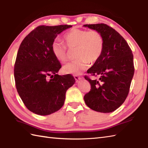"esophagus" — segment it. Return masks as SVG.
Here are the masks:
<instances>
[{
  "instance_id": "1",
  "label": "esophagus",
  "mask_w": 148,
  "mask_h": 148,
  "mask_svg": "<svg viewBox=\"0 0 148 148\" xmlns=\"http://www.w3.org/2000/svg\"><path fill=\"white\" fill-rule=\"evenodd\" d=\"M74 79H76V82H79V81L81 79V77H79V76H74Z\"/></svg>"
}]
</instances>
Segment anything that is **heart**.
<instances>
[{
    "label": "heart",
    "mask_w": 148,
    "mask_h": 148,
    "mask_svg": "<svg viewBox=\"0 0 148 148\" xmlns=\"http://www.w3.org/2000/svg\"><path fill=\"white\" fill-rule=\"evenodd\" d=\"M66 45L59 40H54L51 45V51L56 59L65 62L68 58V49L75 50L77 58L63 67L65 74L79 75L86 69L89 62H96L101 56L103 49V37L95 30H85L74 28L64 36Z\"/></svg>",
    "instance_id": "obj_1"
}]
</instances>
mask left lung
Instances as JSON below:
<instances>
[{
  "mask_svg": "<svg viewBox=\"0 0 148 148\" xmlns=\"http://www.w3.org/2000/svg\"><path fill=\"white\" fill-rule=\"evenodd\" d=\"M99 31L103 37V49L100 58L87 71L99 80L84 78L91 90L84 96L86 104L93 111L111 112L120 107L129 93L134 74V56L126 40L112 27L104 23L84 25Z\"/></svg>",
  "mask_w": 148,
  "mask_h": 148,
  "instance_id": "8db88e82",
  "label": "left lung"
}]
</instances>
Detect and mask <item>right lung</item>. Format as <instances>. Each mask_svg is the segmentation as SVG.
I'll return each mask as SVG.
<instances>
[{"instance_id": "obj_1", "label": "right lung", "mask_w": 148, "mask_h": 148, "mask_svg": "<svg viewBox=\"0 0 148 148\" xmlns=\"http://www.w3.org/2000/svg\"><path fill=\"white\" fill-rule=\"evenodd\" d=\"M72 25H40L25 37L18 49L14 76L17 92L27 108L46 116L63 106L67 90L75 83L71 74L60 76L62 67L51 45L58 34Z\"/></svg>"}]
</instances>
